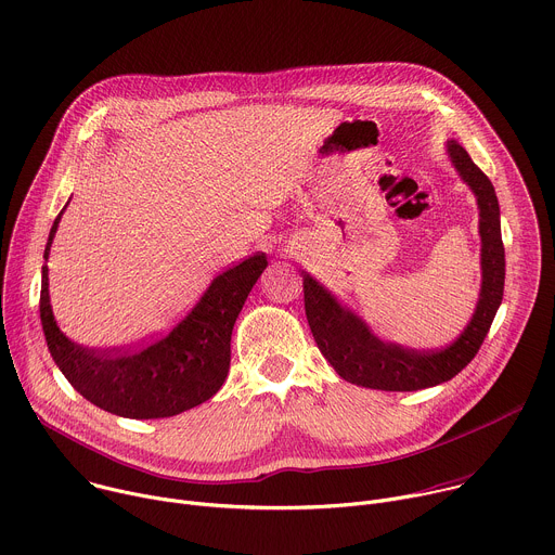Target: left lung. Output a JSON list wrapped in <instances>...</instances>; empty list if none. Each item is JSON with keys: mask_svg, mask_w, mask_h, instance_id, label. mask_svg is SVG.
I'll use <instances>...</instances> for the list:
<instances>
[{"mask_svg": "<svg viewBox=\"0 0 555 555\" xmlns=\"http://www.w3.org/2000/svg\"><path fill=\"white\" fill-rule=\"evenodd\" d=\"M447 146L460 177L477 196L481 234V293L477 310L451 346L420 352L380 341L363 319L341 306L317 280L301 271L304 308L317 348L335 372L352 385L383 391H417L451 380L475 359L501 306L505 249L494 185L470 159L464 146L455 140Z\"/></svg>", "mask_w": 555, "mask_h": 555, "instance_id": "1", "label": "left lung"}]
</instances>
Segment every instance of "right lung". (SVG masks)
Segmentation results:
<instances>
[{
	"label": "right lung",
	"instance_id": "add662e5",
	"mask_svg": "<svg viewBox=\"0 0 555 555\" xmlns=\"http://www.w3.org/2000/svg\"><path fill=\"white\" fill-rule=\"evenodd\" d=\"M61 216L63 211L50 230L46 260ZM267 264L264 254H254L216 275L183 321L140 350H91L69 341L54 321L43 264L39 310L48 350L69 385L91 404L133 420L177 415L223 387L236 317Z\"/></svg>",
	"mask_w": 555,
	"mask_h": 555
}]
</instances>
